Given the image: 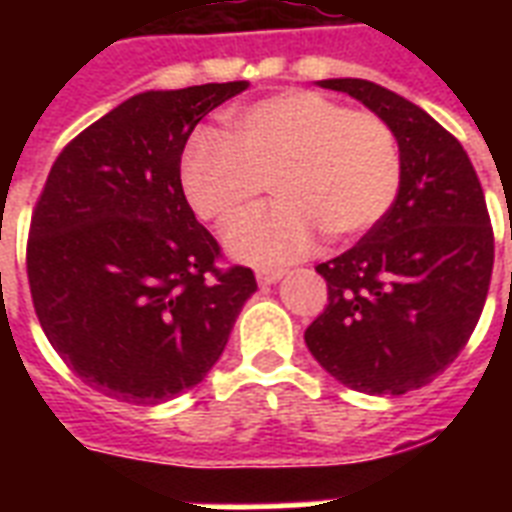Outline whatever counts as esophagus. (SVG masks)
Instances as JSON below:
<instances>
[{
  "label": "esophagus",
  "mask_w": 512,
  "mask_h": 512,
  "mask_svg": "<svg viewBox=\"0 0 512 512\" xmlns=\"http://www.w3.org/2000/svg\"><path fill=\"white\" fill-rule=\"evenodd\" d=\"M281 276H284V271H281V268H260V271H257V284L268 287V284H276Z\"/></svg>",
  "instance_id": "obj_1"
}]
</instances>
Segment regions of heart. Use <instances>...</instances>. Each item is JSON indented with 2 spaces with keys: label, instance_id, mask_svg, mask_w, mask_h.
I'll list each match as a JSON object with an SVG mask.
<instances>
[{
  "label": "heart",
  "instance_id": "b5f03b06",
  "mask_svg": "<svg viewBox=\"0 0 512 512\" xmlns=\"http://www.w3.org/2000/svg\"><path fill=\"white\" fill-rule=\"evenodd\" d=\"M401 146L374 111L311 90L279 92L228 116V138L196 132L180 159L185 201L201 220L231 228L268 183L279 201L228 236L247 263H284L329 241H353L388 215L401 191Z\"/></svg>",
  "mask_w": 512,
  "mask_h": 512
}]
</instances>
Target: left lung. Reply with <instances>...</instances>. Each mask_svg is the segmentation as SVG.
<instances>
[{
  "label": "left lung",
  "mask_w": 512,
  "mask_h": 512,
  "mask_svg": "<svg viewBox=\"0 0 512 512\" xmlns=\"http://www.w3.org/2000/svg\"><path fill=\"white\" fill-rule=\"evenodd\" d=\"M319 84L393 127L404 175L388 215L316 265L327 308L305 329V345L342 385L401 396L436 380L481 319L494 268L484 188L460 140L420 106L366 79Z\"/></svg>",
  "instance_id": "left-lung-1"
}]
</instances>
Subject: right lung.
<instances>
[{"label":"right lung","instance_id":"obj_1","mask_svg":"<svg viewBox=\"0 0 512 512\" xmlns=\"http://www.w3.org/2000/svg\"><path fill=\"white\" fill-rule=\"evenodd\" d=\"M247 82L143 92L82 130L36 199L26 271L66 366L111 398L154 406L193 388L257 289L196 220L180 185L193 127Z\"/></svg>","mask_w":512,"mask_h":512}]
</instances>
